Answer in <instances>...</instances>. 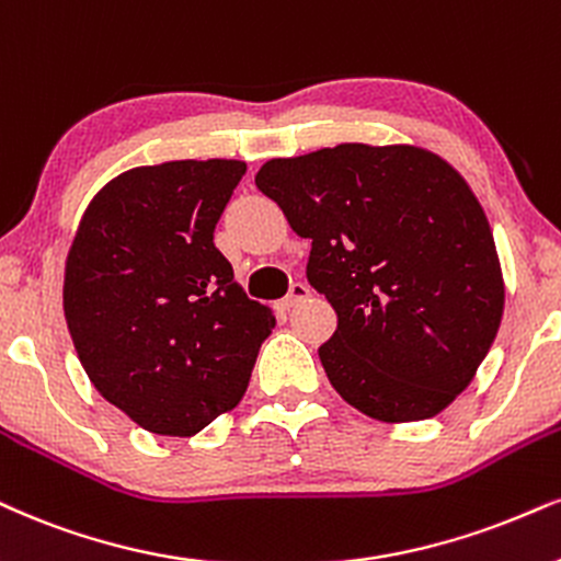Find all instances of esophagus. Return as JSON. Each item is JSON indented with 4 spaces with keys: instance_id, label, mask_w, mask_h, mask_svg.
<instances>
[{
    "instance_id": "1",
    "label": "esophagus",
    "mask_w": 561,
    "mask_h": 561,
    "mask_svg": "<svg viewBox=\"0 0 561 561\" xmlns=\"http://www.w3.org/2000/svg\"><path fill=\"white\" fill-rule=\"evenodd\" d=\"M309 296V286L307 283H291V291H288V296H283V299L278 301L280 304V309H291V307H296V304L299 301H304Z\"/></svg>"
}]
</instances>
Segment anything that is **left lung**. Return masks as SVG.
<instances>
[{
  "mask_svg": "<svg viewBox=\"0 0 561 561\" xmlns=\"http://www.w3.org/2000/svg\"><path fill=\"white\" fill-rule=\"evenodd\" d=\"M299 237L337 314L330 385L366 416H437L471 385L504 312L492 226L458 171L419 145L341 142L254 176Z\"/></svg>",
  "mask_w": 561,
  "mask_h": 561,
  "instance_id": "obj_1",
  "label": "left lung"
}]
</instances>
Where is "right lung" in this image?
Returning a JSON list of instances; mask_svg holds the SVG:
<instances>
[{"label":"right lung","mask_w":561,"mask_h":561,"mask_svg":"<svg viewBox=\"0 0 561 561\" xmlns=\"http://www.w3.org/2000/svg\"><path fill=\"white\" fill-rule=\"evenodd\" d=\"M244 161H165L114 176L65 262V320L108 403L163 437H192L247 392L273 309L252 301L213 231Z\"/></svg>","instance_id":"add662e5"}]
</instances>
